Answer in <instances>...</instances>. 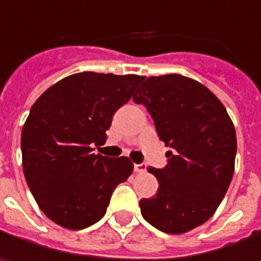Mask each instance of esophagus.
I'll list each match as a JSON object with an SVG mask.
<instances>
[{
	"label": "esophagus",
	"instance_id": "obj_1",
	"mask_svg": "<svg viewBox=\"0 0 261 261\" xmlns=\"http://www.w3.org/2000/svg\"><path fill=\"white\" fill-rule=\"evenodd\" d=\"M134 171L139 172V174H142V172L146 171V165H145V163H139V165L136 163V165H134Z\"/></svg>",
	"mask_w": 261,
	"mask_h": 261
}]
</instances>
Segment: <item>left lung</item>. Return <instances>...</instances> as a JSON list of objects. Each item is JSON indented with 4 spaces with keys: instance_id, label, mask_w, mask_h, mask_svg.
<instances>
[{
    "instance_id": "left-lung-1",
    "label": "left lung",
    "mask_w": 261,
    "mask_h": 261,
    "mask_svg": "<svg viewBox=\"0 0 261 261\" xmlns=\"http://www.w3.org/2000/svg\"><path fill=\"white\" fill-rule=\"evenodd\" d=\"M160 140L171 148L152 198L140 199L146 222L163 233H187L208 221L234 174L236 130L222 102L201 83L178 74L149 77L136 90Z\"/></svg>"
}]
</instances>
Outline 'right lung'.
<instances>
[{"label":"right lung","mask_w":261,"mask_h":261,"mask_svg":"<svg viewBox=\"0 0 261 261\" xmlns=\"http://www.w3.org/2000/svg\"><path fill=\"white\" fill-rule=\"evenodd\" d=\"M139 75L80 72L60 80L33 104L22 134V168L40 210L60 227L98 222L112 193L133 172L128 157L93 152L113 115L130 101Z\"/></svg>","instance_id":"obj_1"}]
</instances>
